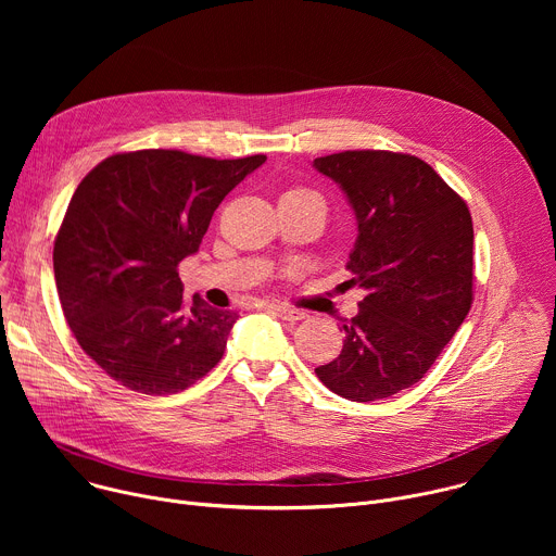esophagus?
I'll use <instances>...</instances> for the list:
<instances>
[{
    "label": "esophagus",
    "mask_w": 556,
    "mask_h": 556,
    "mask_svg": "<svg viewBox=\"0 0 556 556\" xmlns=\"http://www.w3.org/2000/svg\"><path fill=\"white\" fill-rule=\"evenodd\" d=\"M268 309H273L277 316H281L283 321H303L305 319V312L303 309H296V307H290V305H286V303H270L268 305Z\"/></svg>",
    "instance_id": "34e87169"
}]
</instances>
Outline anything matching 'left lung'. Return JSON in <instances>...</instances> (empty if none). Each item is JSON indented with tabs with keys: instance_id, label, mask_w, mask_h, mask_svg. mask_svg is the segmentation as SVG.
<instances>
[{
	"instance_id": "1",
	"label": "left lung",
	"mask_w": 556,
	"mask_h": 556,
	"mask_svg": "<svg viewBox=\"0 0 556 556\" xmlns=\"http://www.w3.org/2000/svg\"><path fill=\"white\" fill-rule=\"evenodd\" d=\"M356 215L348 270L367 294L343 326L339 358L316 376L341 399L369 403L416 384L472 303V219L466 202L409 153L316 157Z\"/></svg>"
}]
</instances>
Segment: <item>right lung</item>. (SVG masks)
Segmentation results:
<instances>
[{
	"label": "right lung",
	"mask_w": 556,
	"mask_h": 556,
	"mask_svg": "<svg viewBox=\"0 0 556 556\" xmlns=\"http://www.w3.org/2000/svg\"><path fill=\"white\" fill-rule=\"evenodd\" d=\"M266 155L215 161L178 149L114 153L76 187L54 240V281L84 352L123 387L169 395L224 356L237 312L182 296L219 202Z\"/></svg>",
	"instance_id": "obj_1"
}]
</instances>
